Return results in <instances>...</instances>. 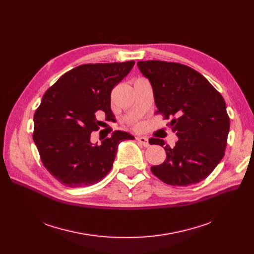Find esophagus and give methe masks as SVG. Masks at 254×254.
Wrapping results in <instances>:
<instances>
[{"mask_svg":"<svg viewBox=\"0 0 254 254\" xmlns=\"http://www.w3.org/2000/svg\"><path fill=\"white\" fill-rule=\"evenodd\" d=\"M136 139H137V141H138L141 145L144 146V147H149V146H150L149 141H148V139L146 138V137H137Z\"/></svg>","mask_w":254,"mask_h":254,"instance_id":"34e87169","label":"esophagus"}]
</instances>
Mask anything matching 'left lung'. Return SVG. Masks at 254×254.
Instances as JSON below:
<instances>
[{
	"label": "left lung",
	"instance_id": "1",
	"mask_svg": "<svg viewBox=\"0 0 254 254\" xmlns=\"http://www.w3.org/2000/svg\"><path fill=\"white\" fill-rule=\"evenodd\" d=\"M138 68L153 89L156 113L170 123L178 137L175 147L151 172L163 182L188 186L206 179L224 155L230 131L225 102L208 80L190 66L162 61H140ZM150 144L164 146L161 139Z\"/></svg>",
	"mask_w": 254,
	"mask_h": 254
}]
</instances>
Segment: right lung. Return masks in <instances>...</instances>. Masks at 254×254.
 Instances as JSON below:
<instances>
[{"label":"right lung","instance_id":"right-lung-1","mask_svg":"<svg viewBox=\"0 0 254 254\" xmlns=\"http://www.w3.org/2000/svg\"><path fill=\"white\" fill-rule=\"evenodd\" d=\"M135 62L85 64L64 74L42 98L34 115L33 139L50 174L69 188L101 181L112 169L120 142L134 140L117 130L101 144L90 135L111 114V91L129 73Z\"/></svg>","mask_w":254,"mask_h":254}]
</instances>
